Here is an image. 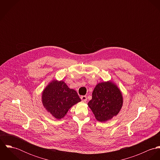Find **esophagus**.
<instances>
[{
  "instance_id": "34e87169",
  "label": "esophagus",
  "mask_w": 160,
  "mask_h": 160,
  "mask_svg": "<svg viewBox=\"0 0 160 160\" xmlns=\"http://www.w3.org/2000/svg\"><path fill=\"white\" fill-rule=\"evenodd\" d=\"M81 98L82 101L84 102H86L87 101V97L85 96V95H82V96L81 97Z\"/></svg>"
}]
</instances>
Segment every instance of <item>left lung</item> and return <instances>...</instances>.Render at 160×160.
<instances>
[{"instance_id":"8db88e82","label":"left lung","mask_w":160,"mask_h":160,"mask_svg":"<svg viewBox=\"0 0 160 160\" xmlns=\"http://www.w3.org/2000/svg\"><path fill=\"white\" fill-rule=\"evenodd\" d=\"M122 104L123 97L120 89L109 81L96 85L88 105L97 121L105 122L119 113Z\"/></svg>"}]
</instances>
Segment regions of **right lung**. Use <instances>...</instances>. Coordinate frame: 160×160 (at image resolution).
I'll return each instance as SVG.
<instances>
[{"label": "right lung", "instance_id": "obj_1", "mask_svg": "<svg viewBox=\"0 0 160 160\" xmlns=\"http://www.w3.org/2000/svg\"><path fill=\"white\" fill-rule=\"evenodd\" d=\"M81 101L76 91L63 81L52 80L42 93L44 108L57 119L64 118L69 108Z\"/></svg>", "mask_w": 160, "mask_h": 160}]
</instances>
